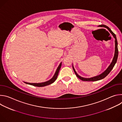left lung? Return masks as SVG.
I'll return each mask as SVG.
<instances>
[{"mask_svg": "<svg viewBox=\"0 0 122 122\" xmlns=\"http://www.w3.org/2000/svg\"><path fill=\"white\" fill-rule=\"evenodd\" d=\"M100 26H103L104 27L107 28L109 30V31L110 32V33L112 35L113 37L115 39V53H114V57H113V60L112 61V62L111 63L110 65L109 66V67L107 68V69L105 71H104L102 73H101V74H100L98 76H95V77H92V78H83V77H81L80 76H79L77 73V72H76L75 69L73 67V66H72L73 71H74L76 76L78 78H79L80 79H81V80H82L83 81H97L100 80L102 79H104V78L106 77L109 74V73L112 70V69L114 67V66L115 64H116V63L117 62V60L118 56V42H117V39H116V37L115 34L107 26L103 25H101Z\"/></svg>", "mask_w": 122, "mask_h": 122, "instance_id": "obj_1", "label": "left lung"}]
</instances>
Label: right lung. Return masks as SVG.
<instances>
[{
    "instance_id": "1",
    "label": "right lung",
    "mask_w": 122,
    "mask_h": 122,
    "mask_svg": "<svg viewBox=\"0 0 122 122\" xmlns=\"http://www.w3.org/2000/svg\"><path fill=\"white\" fill-rule=\"evenodd\" d=\"M61 65H62V62H61V63L59 64V66H58L56 71V73H55V75H54V76L53 77V78L47 81H45L44 82H41V83H29V82H24L26 84L31 85H33L34 86H37V87H43V86H45L46 85L53 83L56 80V79L57 78L59 70L61 67Z\"/></svg>"
}]
</instances>
